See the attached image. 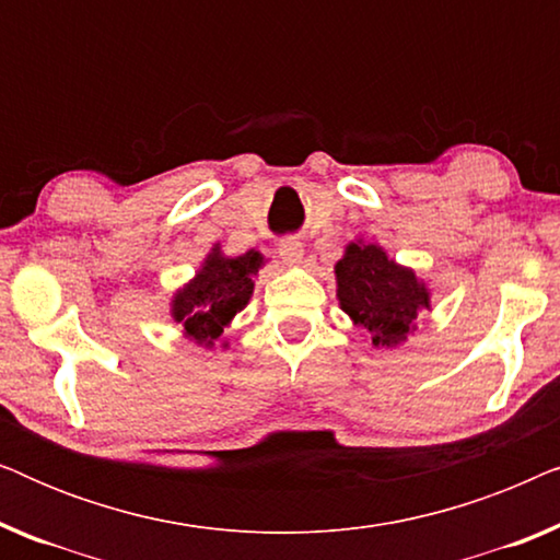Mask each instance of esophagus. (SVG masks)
<instances>
[{
  "label": "esophagus",
  "mask_w": 560,
  "mask_h": 560,
  "mask_svg": "<svg viewBox=\"0 0 560 560\" xmlns=\"http://www.w3.org/2000/svg\"><path fill=\"white\" fill-rule=\"evenodd\" d=\"M278 252H280L282 262H288V265H301L303 262V255H305L303 242H298L295 236H288V240H282Z\"/></svg>",
  "instance_id": "esophagus-1"
}]
</instances>
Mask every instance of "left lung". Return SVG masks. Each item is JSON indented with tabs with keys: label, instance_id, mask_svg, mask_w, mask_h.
Instances as JSON below:
<instances>
[{
	"label": "left lung",
	"instance_id": "obj_1",
	"mask_svg": "<svg viewBox=\"0 0 560 560\" xmlns=\"http://www.w3.org/2000/svg\"><path fill=\"white\" fill-rule=\"evenodd\" d=\"M336 282L341 308L372 336L374 347L402 343L418 311L428 308V290L416 272L389 259L377 244L351 242L336 262Z\"/></svg>",
	"mask_w": 560,
	"mask_h": 560
}]
</instances>
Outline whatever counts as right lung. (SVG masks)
<instances>
[{"label": "right lung", "mask_w": 560, "mask_h": 560, "mask_svg": "<svg viewBox=\"0 0 560 560\" xmlns=\"http://www.w3.org/2000/svg\"><path fill=\"white\" fill-rule=\"evenodd\" d=\"M262 257L247 252L242 257H224L219 247L186 288L173 298V318L183 324L186 334L198 343L211 347L224 334V326L249 303L255 278Z\"/></svg>", "instance_id": "add662e5"}]
</instances>
